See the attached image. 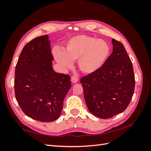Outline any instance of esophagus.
Instances as JSON below:
<instances>
[{
	"label": "esophagus",
	"mask_w": 151,
	"mask_h": 151,
	"mask_svg": "<svg viewBox=\"0 0 151 151\" xmlns=\"http://www.w3.org/2000/svg\"><path fill=\"white\" fill-rule=\"evenodd\" d=\"M71 81H72L73 83H77V82H78V78H77V77H75V76H72Z\"/></svg>",
	"instance_id": "esophagus-1"
}]
</instances>
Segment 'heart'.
Segmentation results:
<instances>
[{
    "instance_id": "heart-1",
    "label": "heart",
    "mask_w": 151,
    "mask_h": 151,
    "mask_svg": "<svg viewBox=\"0 0 151 151\" xmlns=\"http://www.w3.org/2000/svg\"><path fill=\"white\" fill-rule=\"evenodd\" d=\"M109 53L108 44L87 35L74 36L68 41L63 52L55 53L57 62L66 67L72 66V61L77 60L79 70L90 74L101 67Z\"/></svg>"
}]
</instances>
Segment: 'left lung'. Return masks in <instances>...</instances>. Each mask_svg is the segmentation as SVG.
Instances as JSON below:
<instances>
[{
  "instance_id": "1",
  "label": "left lung",
  "mask_w": 151,
  "mask_h": 151,
  "mask_svg": "<svg viewBox=\"0 0 151 151\" xmlns=\"http://www.w3.org/2000/svg\"><path fill=\"white\" fill-rule=\"evenodd\" d=\"M113 52L97 71L82 77L85 101L89 111L103 119L122 113L135 88L133 65L124 46L112 39Z\"/></svg>"
}]
</instances>
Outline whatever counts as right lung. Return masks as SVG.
<instances>
[{
	"instance_id": "obj_1",
	"label": "right lung",
	"mask_w": 151,
	"mask_h": 151,
	"mask_svg": "<svg viewBox=\"0 0 151 151\" xmlns=\"http://www.w3.org/2000/svg\"><path fill=\"white\" fill-rule=\"evenodd\" d=\"M48 38L41 36L27 43L15 69L18 104L26 115L43 122H53L60 116L63 100L71 88L70 76L53 70Z\"/></svg>"
}]
</instances>
